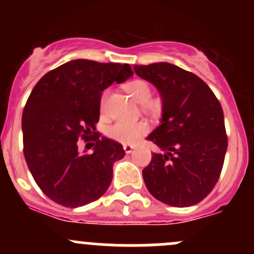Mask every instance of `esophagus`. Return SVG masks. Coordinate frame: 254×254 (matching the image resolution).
Here are the masks:
<instances>
[{"instance_id": "esophagus-1", "label": "esophagus", "mask_w": 254, "mask_h": 254, "mask_svg": "<svg viewBox=\"0 0 254 254\" xmlns=\"http://www.w3.org/2000/svg\"><path fill=\"white\" fill-rule=\"evenodd\" d=\"M134 146L132 145H124V151L127 153H131L132 152V150H134Z\"/></svg>"}]
</instances>
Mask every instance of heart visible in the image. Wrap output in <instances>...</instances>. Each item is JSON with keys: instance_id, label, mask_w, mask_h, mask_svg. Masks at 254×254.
<instances>
[{"instance_id": "obj_1", "label": "heart", "mask_w": 254, "mask_h": 254, "mask_svg": "<svg viewBox=\"0 0 254 254\" xmlns=\"http://www.w3.org/2000/svg\"><path fill=\"white\" fill-rule=\"evenodd\" d=\"M127 93L132 97L135 102L142 104L147 111H157L160 108V102L158 101H148L151 97V88L145 81L141 79H135L129 82L125 86ZM106 106V94L102 97L101 107L104 109ZM148 131V125L145 122L137 123H127V122H117L112 127H108L107 134L111 139L119 141L122 143H132L136 141L140 136Z\"/></svg>"}]
</instances>
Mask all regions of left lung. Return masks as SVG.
I'll use <instances>...</instances> for the list:
<instances>
[{"label": "left lung", "instance_id": "obj_1", "mask_svg": "<svg viewBox=\"0 0 254 254\" xmlns=\"http://www.w3.org/2000/svg\"><path fill=\"white\" fill-rule=\"evenodd\" d=\"M135 73L157 88L160 125L147 136L155 152L142 177L153 198L167 205L198 204L219 179L227 150L224 112L205 82L168 63L134 65Z\"/></svg>", "mask_w": 254, "mask_h": 254}]
</instances>
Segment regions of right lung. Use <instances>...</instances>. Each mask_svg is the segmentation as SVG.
<instances>
[{
    "mask_svg": "<svg viewBox=\"0 0 254 254\" xmlns=\"http://www.w3.org/2000/svg\"><path fill=\"white\" fill-rule=\"evenodd\" d=\"M129 64L77 59L38 81L22 115L28 168L55 203L78 207L101 198L113 179V165L124 157L120 143L96 134L93 152H79L78 137L96 130L102 92L131 76Z\"/></svg>",
    "mask_w": 254,
    "mask_h": 254,
    "instance_id": "obj_1",
    "label": "right lung"
}]
</instances>
